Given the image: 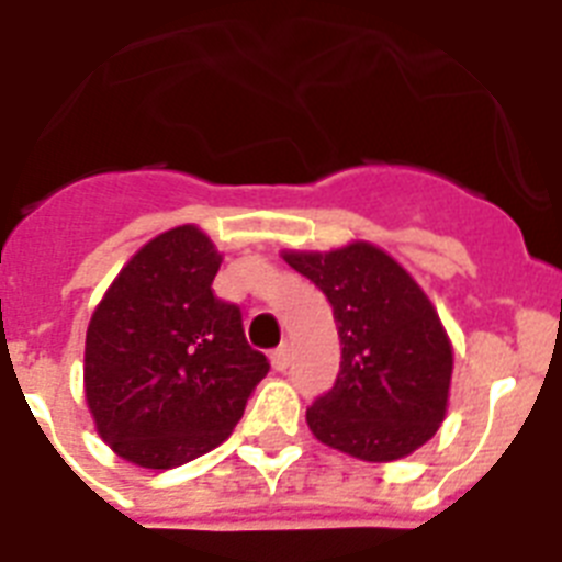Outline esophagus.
Wrapping results in <instances>:
<instances>
[{
    "label": "esophagus",
    "instance_id": "1",
    "mask_svg": "<svg viewBox=\"0 0 562 562\" xmlns=\"http://www.w3.org/2000/svg\"><path fill=\"white\" fill-rule=\"evenodd\" d=\"M271 366L273 371H285L289 369V348L280 346L277 351H271Z\"/></svg>",
    "mask_w": 562,
    "mask_h": 562
}]
</instances>
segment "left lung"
Segmentation results:
<instances>
[{"instance_id": "left-lung-1", "label": "left lung", "mask_w": 562, "mask_h": 562, "mask_svg": "<svg viewBox=\"0 0 562 562\" xmlns=\"http://www.w3.org/2000/svg\"><path fill=\"white\" fill-rule=\"evenodd\" d=\"M334 308L342 362L305 423L319 442L366 463H391L431 440L449 412L454 351L428 294L371 243L282 251Z\"/></svg>"}]
</instances>
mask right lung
<instances>
[{
  "instance_id": "obj_1",
  "label": "right lung",
  "mask_w": 562,
  "mask_h": 562,
  "mask_svg": "<svg viewBox=\"0 0 562 562\" xmlns=\"http://www.w3.org/2000/svg\"><path fill=\"white\" fill-rule=\"evenodd\" d=\"M211 237L177 225L145 243L99 300L85 334V400L113 454L173 469L228 440L268 374L237 305L216 300Z\"/></svg>"
}]
</instances>
